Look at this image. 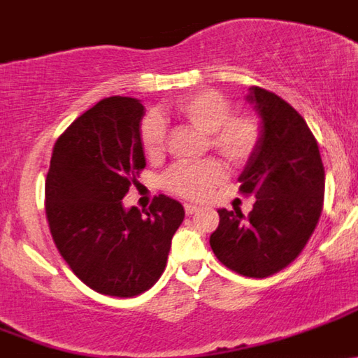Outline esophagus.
Here are the masks:
<instances>
[{
    "mask_svg": "<svg viewBox=\"0 0 358 358\" xmlns=\"http://www.w3.org/2000/svg\"><path fill=\"white\" fill-rule=\"evenodd\" d=\"M200 210V207H196V205H191V203H184V212H186V215H193L194 212Z\"/></svg>",
    "mask_w": 358,
    "mask_h": 358,
    "instance_id": "obj_1",
    "label": "esophagus"
}]
</instances>
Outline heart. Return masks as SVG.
Segmentation results:
<instances>
[{"instance_id":"1","label":"heart","mask_w":358,"mask_h":358,"mask_svg":"<svg viewBox=\"0 0 358 358\" xmlns=\"http://www.w3.org/2000/svg\"><path fill=\"white\" fill-rule=\"evenodd\" d=\"M174 113L200 132L208 146L235 167L249 164L261 143V125L249 111H231L233 102L222 92L205 88L174 102ZM141 146L150 160H158L167 146V125L158 115H148L141 123ZM226 179V169L215 158L180 162L169 169L164 184L171 193L186 200H203Z\"/></svg>"}]
</instances>
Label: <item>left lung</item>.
Masks as SVG:
<instances>
[{"mask_svg":"<svg viewBox=\"0 0 358 358\" xmlns=\"http://www.w3.org/2000/svg\"><path fill=\"white\" fill-rule=\"evenodd\" d=\"M263 118L261 143L240 176V193L256 198L250 214L217 210L215 257L238 275L266 278L287 268L313 235L324 208L325 172L310 127L289 102L252 87Z\"/></svg>","mask_w":358,"mask_h":358,"instance_id":"obj_1","label":"left lung"}]
</instances>
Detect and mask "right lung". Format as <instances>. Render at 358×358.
Returning <instances> with one entry per match:
<instances>
[{
  "label": "right lung",
  "instance_id": "add662e5",
  "mask_svg": "<svg viewBox=\"0 0 358 358\" xmlns=\"http://www.w3.org/2000/svg\"><path fill=\"white\" fill-rule=\"evenodd\" d=\"M143 116L137 99H102L60 134L45 182V212L60 256L85 285L115 298H134L157 284L184 219L182 205L165 194L153 198L146 215L123 207L146 167Z\"/></svg>",
  "mask_w": 358,
  "mask_h": 358
}]
</instances>
